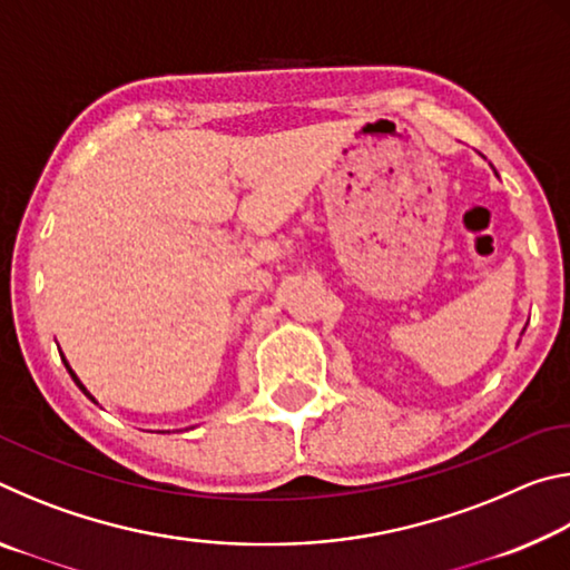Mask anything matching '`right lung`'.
Returning <instances> with one entry per match:
<instances>
[{"label":"right lung","instance_id":"obj_1","mask_svg":"<svg viewBox=\"0 0 570 570\" xmlns=\"http://www.w3.org/2000/svg\"><path fill=\"white\" fill-rule=\"evenodd\" d=\"M60 356H62V362H65V366H67V372H70V377L75 380V384H77V387H80V390L85 392V397H90V400H92L95 404H98V400H95V397H92V394L88 392V387H85V384L80 382V377H77V374L72 372V366H70V362H67V360H65V354H62V352H60Z\"/></svg>","mask_w":570,"mask_h":570}]
</instances>
